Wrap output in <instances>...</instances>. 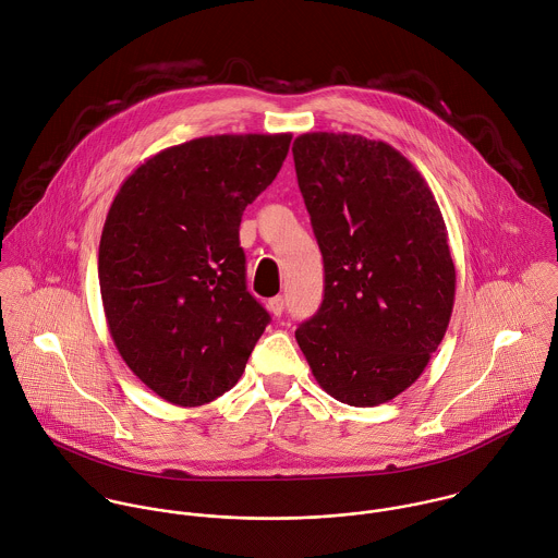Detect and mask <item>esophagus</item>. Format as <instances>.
I'll use <instances>...</instances> for the list:
<instances>
[{"instance_id":"34e87169","label":"esophagus","mask_w":558,"mask_h":558,"mask_svg":"<svg viewBox=\"0 0 558 558\" xmlns=\"http://www.w3.org/2000/svg\"><path fill=\"white\" fill-rule=\"evenodd\" d=\"M267 308H269V313H271L274 317H280L282 311H284V298H282V295L271 298V300L267 302Z\"/></svg>"}]
</instances>
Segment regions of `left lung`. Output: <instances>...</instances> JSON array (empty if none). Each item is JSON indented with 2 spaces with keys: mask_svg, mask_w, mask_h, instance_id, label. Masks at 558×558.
<instances>
[{
  "mask_svg": "<svg viewBox=\"0 0 558 558\" xmlns=\"http://www.w3.org/2000/svg\"><path fill=\"white\" fill-rule=\"evenodd\" d=\"M324 256V302L295 330L315 380L350 407L407 391L448 330L457 269L439 204L396 147L345 132L293 141Z\"/></svg>",
  "mask_w": 558,
  "mask_h": 558,
  "instance_id": "8db88e82",
  "label": "left lung"
}]
</instances>
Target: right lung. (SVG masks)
Returning a JSON list of instances; mask_svg holds the SVG:
<instances>
[{"mask_svg":"<svg viewBox=\"0 0 558 558\" xmlns=\"http://www.w3.org/2000/svg\"><path fill=\"white\" fill-rule=\"evenodd\" d=\"M289 143L215 134L167 147L110 204L97 260L106 324L132 374L175 407L232 389L269 324L245 284L239 226Z\"/></svg>","mask_w":558,"mask_h":558,"instance_id":"right-lung-1","label":"right lung"}]
</instances>
